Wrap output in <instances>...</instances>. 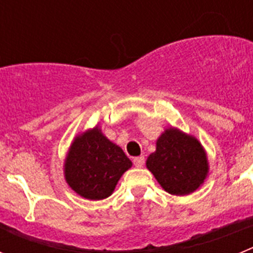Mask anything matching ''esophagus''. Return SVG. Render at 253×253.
<instances>
[{
	"instance_id": "obj_1",
	"label": "esophagus",
	"mask_w": 253,
	"mask_h": 253,
	"mask_svg": "<svg viewBox=\"0 0 253 253\" xmlns=\"http://www.w3.org/2000/svg\"><path fill=\"white\" fill-rule=\"evenodd\" d=\"M144 157L143 156H139V157H134L133 158V163L134 166L135 167H143V165H144Z\"/></svg>"
}]
</instances>
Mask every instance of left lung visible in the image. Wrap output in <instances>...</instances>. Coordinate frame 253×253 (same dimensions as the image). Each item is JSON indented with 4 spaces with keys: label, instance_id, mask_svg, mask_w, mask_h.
<instances>
[{
    "label": "left lung",
    "instance_id": "8db88e82",
    "mask_svg": "<svg viewBox=\"0 0 253 253\" xmlns=\"http://www.w3.org/2000/svg\"><path fill=\"white\" fill-rule=\"evenodd\" d=\"M147 167L161 186L172 195H187L204 182L207 156L194 137L177 129H167L158 138L157 148L147 160Z\"/></svg>",
    "mask_w": 253,
    "mask_h": 253
}]
</instances>
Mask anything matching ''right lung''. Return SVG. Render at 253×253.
<instances>
[{"label":"right lung","mask_w":253,"mask_h":253,"mask_svg":"<svg viewBox=\"0 0 253 253\" xmlns=\"http://www.w3.org/2000/svg\"><path fill=\"white\" fill-rule=\"evenodd\" d=\"M131 161L99 128L76 138L66 161V180L78 195L101 200L113 194Z\"/></svg>","instance_id":"right-lung-1"}]
</instances>
